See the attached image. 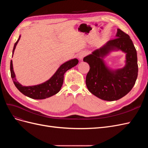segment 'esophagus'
<instances>
[{"instance_id": "esophagus-1", "label": "esophagus", "mask_w": 148, "mask_h": 148, "mask_svg": "<svg viewBox=\"0 0 148 148\" xmlns=\"http://www.w3.org/2000/svg\"><path fill=\"white\" fill-rule=\"evenodd\" d=\"M86 54H87V53H86V52H85V51H83L82 52H80L79 53V55H78V59L80 60H83L84 57L86 56Z\"/></svg>"}]
</instances>
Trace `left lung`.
I'll return each mask as SVG.
<instances>
[{"instance_id": "left-lung-1", "label": "left lung", "mask_w": 148, "mask_h": 148, "mask_svg": "<svg viewBox=\"0 0 148 148\" xmlns=\"http://www.w3.org/2000/svg\"><path fill=\"white\" fill-rule=\"evenodd\" d=\"M120 50L125 53V65L113 69L107 65L105 57L112 51ZM89 65L86 84L89 91L101 99H120L132 90L138 77L137 52L129 36L117 29L115 38L84 57Z\"/></svg>"}]
</instances>
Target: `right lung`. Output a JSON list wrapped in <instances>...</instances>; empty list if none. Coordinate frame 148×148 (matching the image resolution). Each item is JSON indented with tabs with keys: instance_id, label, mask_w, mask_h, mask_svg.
Instances as JSON below:
<instances>
[{
	"instance_id": "obj_1",
	"label": "right lung",
	"mask_w": 148,
	"mask_h": 148,
	"mask_svg": "<svg viewBox=\"0 0 148 148\" xmlns=\"http://www.w3.org/2000/svg\"><path fill=\"white\" fill-rule=\"evenodd\" d=\"M20 38L21 35H20L18 39L14 44L12 51V57ZM78 60L76 58L66 61L63 64H62L57 70L55 73L45 82L39 84L34 85V86H23L18 82L16 81V76L14 71H13L12 60H11V77L16 88L24 95L34 99H44L55 95L60 91L62 84H63L65 73L67 70L77 65L78 64Z\"/></svg>"
}]
</instances>
